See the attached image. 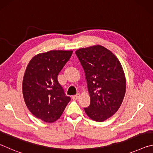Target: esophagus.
I'll return each mask as SVG.
<instances>
[{
  "mask_svg": "<svg viewBox=\"0 0 153 153\" xmlns=\"http://www.w3.org/2000/svg\"><path fill=\"white\" fill-rule=\"evenodd\" d=\"M79 97V94H77L76 95H74L72 97V99L73 100H77Z\"/></svg>",
  "mask_w": 153,
  "mask_h": 153,
  "instance_id": "obj_1",
  "label": "esophagus"
}]
</instances>
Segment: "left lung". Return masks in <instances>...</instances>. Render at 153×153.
<instances>
[{
    "label": "left lung",
    "instance_id": "1",
    "mask_svg": "<svg viewBox=\"0 0 153 153\" xmlns=\"http://www.w3.org/2000/svg\"><path fill=\"white\" fill-rule=\"evenodd\" d=\"M85 72L90 105L86 115L96 121H104L120 108L126 94V80L120 61L108 49L100 45L76 51Z\"/></svg>",
    "mask_w": 153,
    "mask_h": 153
}]
</instances>
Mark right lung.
<instances>
[{
    "label": "right lung",
    "instance_id": "obj_1",
    "mask_svg": "<svg viewBox=\"0 0 153 153\" xmlns=\"http://www.w3.org/2000/svg\"><path fill=\"white\" fill-rule=\"evenodd\" d=\"M72 53V51L58 50L38 54L25 69L22 83L25 105L36 117L45 122L59 119L71 100L65 94L57 76Z\"/></svg>",
    "mask_w": 153,
    "mask_h": 153
}]
</instances>
